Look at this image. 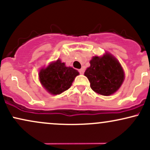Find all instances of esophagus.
I'll use <instances>...</instances> for the list:
<instances>
[{"instance_id":"1","label":"esophagus","mask_w":150,"mask_h":150,"mask_svg":"<svg viewBox=\"0 0 150 150\" xmlns=\"http://www.w3.org/2000/svg\"><path fill=\"white\" fill-rule=\"evenodd\" d=\"M84 72H85V70H84L83 68H81V69L79 70V73H80V74H81V75H83Z\"/></svg>"}]
</instances>
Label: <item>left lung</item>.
<instances>
[{
    "mask_svg": "<svg viewBox=\"0 0 150 150\" xmlns=\"http://www.w3.org/2000/svg\"><path fill=\"white\" fill-rule=\"evenodd\" d=\"M85 75L90 82V87L97 94L109 96L120 88L125 78L124 72L114 56L106 53L103 56H94Z\"/></svg>",
    "mask_w": 150,
    "mask_h": 150,
    "instance_id": "8db88e82",
    "label": "left lung"
}]
</instances>
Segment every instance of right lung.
<instances>
[{
  "mask_svg": "<svg viewBox=\"0 0 150 150\" xmlns=\"http://www.w3.org/2000/svg\"><path fill=\"white\" fill-rule=\"evenodd\" d=\"M79 72L71 67H66L60 59L52 62L40 70L39 80L43 87L50 94L56 95L67 90L72 85Z\"/></svg>",
  "mask_w": 150,
  "mask_h": 150,
  "instance_id": "1",
  "label": "right lung"
}]
</instances>
